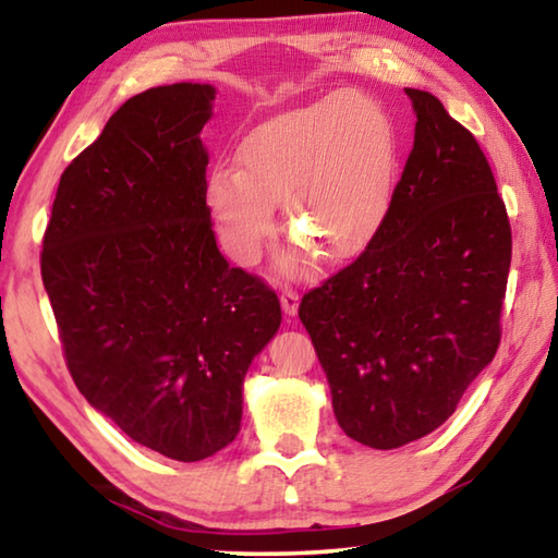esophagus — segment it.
Segmentation results:
<instances>
[{
	"label": "esophagus",
	"mask_w": 558,
	"mask_h": 558,
	"mask_svg": "<svg viewBox=\"0 0 558 558\" xmlns=\"http://www.w3.org/2000/svg\"><path fill=\"white\" fill-rule=\"evenodd\" d=\"M298 302H300V295H298L295 290L286 288V290L280 292V305H282V313H286L288 319L295 317V313H298Z\"/></svg>",
	"instance_id": "1"
}]
</instances>
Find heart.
<instances>
[{"instance_id": "obj_1", "label": "heart", "mask_w": 558, "mask_h": 558, "mask_svg": "<svg viewBox=\"0 0 558 558\" xmlns=\"http://www.w3.org/2000/svg\"><path fill=\"white\" fill-rule=\"evenodd\" d=\"M393 162L386 112L342 90L253 130L235 153V172L221 167L209 177L206 202L235 260H256L278 204L286 235L327 260H344L379 231Z\"/></svg>"}]
</instances>
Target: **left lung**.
Returning <instances> with one entry per match:
<instances>
[{
    "instance_id": "obj_1",
    "label": "left lung",
    "mask_w": 558,
    "mask_h": 558,
    "mask_svg": "<svg viewBox=\"0 0 558 558\" xmlns=\"http://www.w3.org/2000/svg\"><path fill=\"white\" fill-rule=\"evenodd\" d=\"M405 93L415 140L379 231L298 310L337 423L376 450L442 426L493 362L512 263L507 209L477 140L436 96Z\"/></svg>"
}]
</instances>
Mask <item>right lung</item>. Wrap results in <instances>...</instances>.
Masks as SVG:
<instances>
[{
	"label": "right lung",
	"instance_id": "add662e5",
	"mask_svg": "<svg viewBox=\"0 0 558 558\" xmlns=\"http://www.w3.org/2000/svg\"><path fill=\"white\" fill-rule=\"evenodd\" d=\"M214 93L174 83L122 102L65 167L41 241L78 391L179 462L239 436L243 376L282 319L276 290L216 245L199 137Z\"/></svg>",
	"mask_w": 558,
	"mask_h": 558
}]
</instances>
